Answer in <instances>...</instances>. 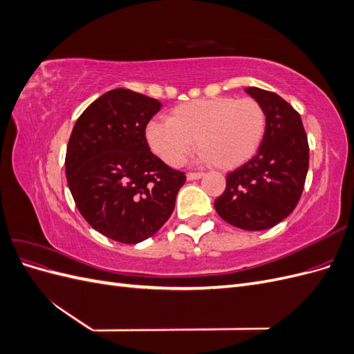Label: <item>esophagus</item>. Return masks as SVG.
Instances as JSON below:
<instances>
[{"mask_svg": "<svg viewBox=\"0 0 354 354\" xmlns=\"http://www.w3.org/2000/svg\"><path fill=\"white\" fill-rule=\"evenodd\" d=\"M203 174L202 173H189L187 174V180H198L201 178Z\"/></svg>", "mask_w": 354, "mask_h": 354, "instance_id": "obj_1", "label": "esophagus"}]
</instances>
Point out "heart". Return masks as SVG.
<instances>
[{"mask_svg": "<svg viewBox=\"0 0 354 354\" xmlns=\"http://www.w3.org/2000/svg\"><path fill=\"white\" fill-rule=\"evenodd\" d=\"M267 116L254 99L214 97L192 100L152 120L145 128L149 149L169 167H180L192 149L218 168H234L251 159L264 138Z\"/></svg>", "mask_w": 354, "mask_h": 354, "instance_id": "b5f03b06", "label": "heart"}]
</instances>
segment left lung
I'll use <instances>...</instances> for the list:
<instances>
[{
  "mask_svg": "<svg viewBox=\"0 0 354 354\" xmlns=\"http://www.w3.org/2000/svg\"><path fill=\"white\" fill-rule=\"evenodd\" d=\"M267 116L257 153L226 176V189L214 202L218 216L234 227L266 230L291 214L303 195L308 142L299 113L273 91L248 87Z\"/></svg>",
  "mask_w": 354,
  "mask_h": 354,
  "instance_id": "left-lung-1",
  "label": "left lung"
}]
</instances>
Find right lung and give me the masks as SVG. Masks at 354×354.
Masks as SVG:
<instances>
[{
  "label": "right lung",
  "mask_w": 354,
  "mask_h": 354,
  "mask_svg": "<svg viewBox=\"0 0 354 354\" xmlns=\"http://www.w3.org/2000/svg\"><path fill=\"white\" fill-rule=\"evenodd\" d=\"M160 106L140 93L111 90L81 113L69 137L65 168L75 205L93 229L121 243L162 227L186 181L146 143L145 128Z\"/></svg>",
  "instance_id": "1"
}]
</instances>
